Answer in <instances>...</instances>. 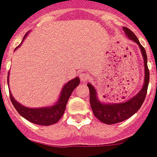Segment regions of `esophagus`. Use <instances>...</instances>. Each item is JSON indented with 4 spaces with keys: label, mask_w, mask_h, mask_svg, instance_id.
Instances as JSON below:
<instances>
[{
    "label": "esophagus",
    "mask_w": 157,
    "mask_h": 157,
    "mask_svg": "<svg viewBox=\"0 0 157 157\" xmlns=\"http://www.w3.org/2000/svg\"><path fill=\"white\" fill-rule=\"evenodd\" d=\"M80 77L82 81H85L88 78V75H87V73H85V72H82V73L80 74Z\"/></svg>",
    "instance_id": "34e87169"
}]
</instances>
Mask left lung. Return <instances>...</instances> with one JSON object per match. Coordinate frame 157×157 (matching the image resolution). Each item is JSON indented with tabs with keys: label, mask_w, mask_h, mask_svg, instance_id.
<instances>
[{
	"label": "left lung",
	"mask_w": 157,
	"mask_h": 157,
	"mask_svg": "<svg viewBox=\"0 0 157 157\" xmlns=\"http://www.w3.org/2000/svg\"><path fill=\"white\" fill-rule=\"evenodd\" d=\"M123 30L128 39L138 44L140 46L143 58L144 59V83L141 90L136 96L127 101L119 104H104L101 102L98 99V95L94 87L90 83H87V87H89V91H90V104L94 115L98 119L108 125H112L125 121L138 112L146 98L148 85H149V71L147 66V56H146V50L140 44L136 35L129 29L123 27Z\"/></svg>",
	"instance_id": "left-lung-1"
}]
</instances>
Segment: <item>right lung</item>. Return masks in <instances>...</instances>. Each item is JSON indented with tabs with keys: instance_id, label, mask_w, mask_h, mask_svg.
Wrapping results in <instances>:
<instances>
[{
	"instance_id": "1",
	"label": "right lung",
	"mask_w": 157,
	"mask_h": 157,
	"mask_svg": "<svg viewBox=\"0 0 157 157\" xmlns=\"http://www.w3.org/2000/svg\"><path fill=\"white\" fill-rule=\"evenodd\" d=\"M27 35L28 33H26L25 36L23 38V40ZM20 45H18V47L20 46ZM8 75L9 76V74ZM8 82H9V80L8 78ZM79 83H80V79L77 77L67 82L62 88V91L60 93V96L59 98L58 101L52 106L38 108H27V107L23 106L22 105L19 104L13 98L11 90L9 91L10 98H11L14 108L23 118L27 119L30 122L36 124V125H47L48 126V125L56 123L62 118L70 95H71L72 92L74 91V89L79 85Z\"/></svg>"
}]
</instances>
